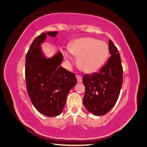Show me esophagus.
<instances>
[{
	"label": "esophagus",
	"instance_id": "1",
	"mask_svg": "<svg viewBox=\"0 0 147 147\" xmlns=\"http://www.w3.org/2000/svg\"><path fill=\"white\" fill-rule=\"evenodd\" d=\"M76 77H77V79L78 83H81V82H82V77H81V75H76Z\"/></svg>",
	"mask_w": 147,
	"mask_h": 147
}]
</instances>
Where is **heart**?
I'll return each instance as SVG.
<instances>
[{"mask_svg": "<svg viewBox=\"0 0 147 147\" xmlns=\"http://www.w3.org/2000/svg\"><path fill=\"white\" fill-rule=\"evenodd\" d=\"M72 55L78 57L77 64L83 72H94L105 64L109 55V46L105 41L92 37H83L73 40L68 47ZM68 58V55L64 53Z\"/></svg>", "mask_w": 147, "mask_h": 147, "instance_id": "1", "label": "heart"}]
</instances>
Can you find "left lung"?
I'll return each mask as SVG.
<instances>
[{
    "instance_id": "left-lung-1",
    "label": "left lung",
    "mask_w": 147,
    "mask_h": 147,
    "mask_svg": "<svg viewBox=\"0 0 147 147\" xmlns=\"http://www.w3.org/2000/svg\"><path fill=\"white\" fill-rule=\"evenodd\" d=\"M109 57L105 66L91 75H85V87L83 105L89 112L100 116L109 112L118 100L123 83V67L120 54L111 39L109 42Z\"/></svg>"
}]
</instances>
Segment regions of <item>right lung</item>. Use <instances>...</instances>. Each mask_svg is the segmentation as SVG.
<instances>
[{"mask_svg": "<svg viewBox=\"0 0 147 147\" xmlns=\"http://www.w3.org/2000/svg\"><path fill=\"white\" fill-rule=\"evenodd\" d=\"M57 33L42 32L36 37L26 56L28 94L35 109L47 117L62 113L68 93L77 82L75 74L60 66L64 58L60 52L49 59L42 54L40 44L46 35L55 37Z\"/></svg>", "mask_w": 147, "mask_h": 147, "instance_id": "obj_1", "label": "right lung"}]
</instances>
